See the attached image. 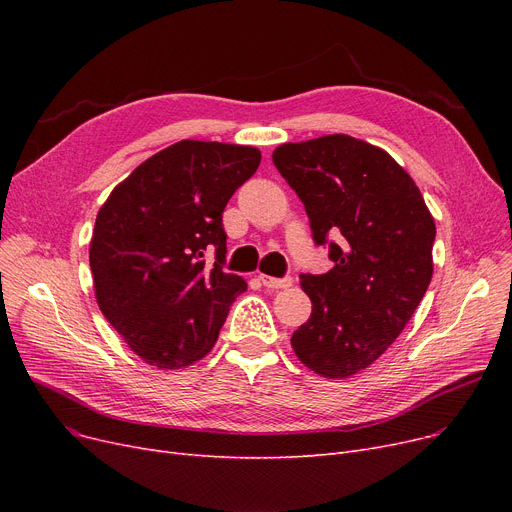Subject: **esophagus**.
Returning <instances> with one entry per match:
<instances>
[{
  "label": "esophagus",
  "mask_w": 512,
  "mask_h": 512,
  "mask_svg": "<svg viewBox=\"0 0 512 512\" xmlns=\"http://www.w3.org/2000/svg\"><path fill=\"white\" fill-rule=\"evenodd\" d=\"M259 280L265 288H272V290H278V288H288L292 286V280L290 278H272V276H265V274H259Z\"/></svg>",
  "instance_id": "esophagus-1"
}]
</instances>
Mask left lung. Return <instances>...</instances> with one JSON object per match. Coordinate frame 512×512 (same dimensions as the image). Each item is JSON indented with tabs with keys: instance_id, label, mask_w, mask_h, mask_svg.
Here are the masks:
<instances>
[{
	"instance_id": "obj_1",
	"label": "left lung",
	"mask_w": 512,
	"mask_h": 512,
	"mask_svg": "<svg viewBox=\"0 0 512 512\" xmlns=\"http://www.w3.org/2000/svg\"><path fill=\"white\" fill-rule=\"evenodd\" d=\"M274 164L305 205L334 267L303 274L313 311L294 355L321 378H351L378 361L419 307L434 274L436 224L415 180L384 149L348 134L284 143Z\"/></svg>"
}]
</instances>
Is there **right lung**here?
Wrapping results in <instances>:
<instances>
[{
    "mask_svg": "<svg viewBox=\"0 0 512 512\" xmlns=\"http://www.w3.org/2000/svg\"><path fill=\"white\" fill-rule=\"evenodd\" d=\"M261 151L178 141L145 159L101 205L89 247L95 299L145 363L182 369L220 336L247 282L226 274L222 213ZM216 251L211 271L204 253Z\"/></svg>",
    "mask_w": 512,
    "mask_h": 512,
    "instance_id": "obj_1",
    "label": "right lung"
}]
</instances>
